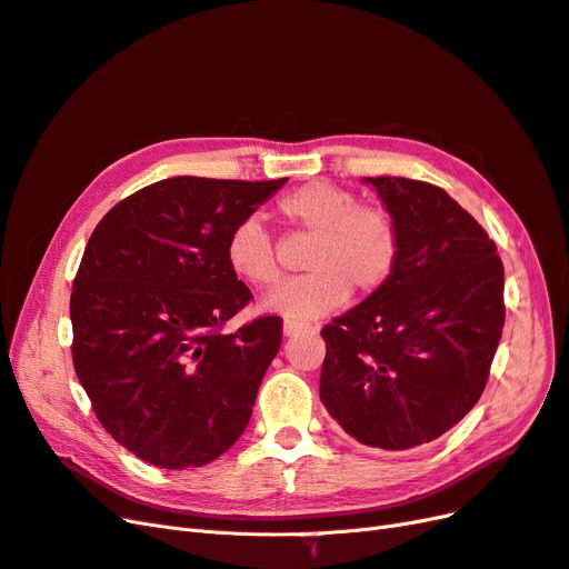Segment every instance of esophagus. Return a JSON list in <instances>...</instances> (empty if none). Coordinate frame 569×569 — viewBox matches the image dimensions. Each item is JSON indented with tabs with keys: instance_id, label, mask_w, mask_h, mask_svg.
<instances>
[{
	"instance_id": "esophagus-1",
	"label": "esophagus",
	"mask_w": 569,
	"mask_h": 569,
	"mask_svg": "<svg viewBox=\"0 0 569 569\" xmlns=\"http://www.w3.org/2000/svg\"><path fill=\"white\" fill-rule=\"evenodd\" d=\"M282 330H284V335H287V337H295V335L308 332V330H311V327L303 325V322H297V320H284V327H282Z\"/></svg>"
}]
</instances>
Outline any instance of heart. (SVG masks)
Masks as SVG:
<instances>
[{
	"label": "heart",
	"mask_w": 569,
	"mask_h": 569,
	"mask_svg": "<svg viewBox=\"0 0 569 569\" xmlns=\"http://www.w3.org/2000/svg\"><path fill=\"white\" fill-rule=\"evenodd\" d=\"M280 216L308 234L301 278L280 284L263 301L270 313L297 322L318 320L347 303L351 289L370 297L399 266L401 230L382 206H363L349 189L308 182L280 199ZM226 263L234 278L266 289L280 280L272 239L256 218H247L226 239Z\"/></svg>",
	"instance_id": "b5f03b06"
}]
</instances>
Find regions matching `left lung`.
<instances>
[{"instance_id":"8db88e82","label":"left lung","mask_w":569,"mask_h":569,"mask_svg":"<svg viewBox=\"0 0 569 569\" xmlns=\"http://www.w3.org/2000/svg\"><path fill=\"white\" fill-rule=\"evenodd\" d=\"M399 222L391 280L325 325L320 401L356 441L406 451L435 441L479 401L501 341L503 263L441 187L366 178Z\"/></svg>"}]
</instances>
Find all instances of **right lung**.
I'll list each match as a JSON object with an SVG mask.
<instances>
[{"label": "right lung", "mask_w": 569, "mask_h": 569, "mask_svg": "<svg viewBox=\"0 0 569 569\" xmlns=\"http://www.w3.org/2000/svg\"><path fill=\"white\" fill-rule=\"evenodd\" d=\"M284 182L168 178L94 228L71 295L73 366L99 422L137 458L201 468L247 429L282 318L222 332L251 301L226 239Z\"/></svg>", "instance_id": "right-lung-1"}]
</instances>
